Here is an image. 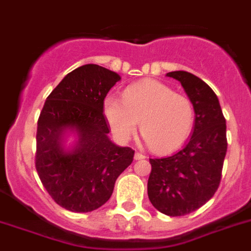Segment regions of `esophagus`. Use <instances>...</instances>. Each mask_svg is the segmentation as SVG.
I'll list each match as a JSON object with an SVG mask.
<instances>
[{
	"mask_svg": "<svg viewBox=\"0 0 251 251\" xmlns=\"http://www.w3.org/2000/svg\"><path fill=\"white\" fill-rule=\"evenodd\" d=\"M134 158H135V160H141V159H145V155H144V154H141V152L136 151L135 152Z\"/></svg>",
	"mask_w": 251,
	"mask_h": 251,
	"instance_id": "34e87169",
	"label": "esophagus"
}]
</instances>
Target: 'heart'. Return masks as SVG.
<instances>
[{
	"label": "heart",
	"instance_id": "b5f03b06",
	"mask_svg": "<svg viewBox=\"0 0 251 251\" xmlns=\"http://www.w3.org/2000/svg\"><path fill=\"white\" fill-rule=\"evenodd\" d=\"M103 115L111 131L121 141L131 138L140 123L141 134L156 152H169L182 147L195 125L191 100L154 79L128 86L123 100L107 96Z\"/></svg>",
	"mask_w": 251,
	"mask_h": 251
}]
</instances>
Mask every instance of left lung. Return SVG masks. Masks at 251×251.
<instances>
[{
	"label": "left lung",
	"instance_id": "obj_1",
	"mask_svg": "<svg viewBox=\"0 0 251 251\" xmlns=\"http://www.w3.org/2000/svg\"><path fill=\"white\" fill-rule=\"evenodd\" d=\"M167 77L179 80L195 107V127L188 143L171 156L150 159V202L158 211L174 217L193 212L215 195L227 139L226 120L211 87L184 71L169 72Z\"/></svg>",
	"mask_w": 251,
	"mask_h": 251
}]
</instances>
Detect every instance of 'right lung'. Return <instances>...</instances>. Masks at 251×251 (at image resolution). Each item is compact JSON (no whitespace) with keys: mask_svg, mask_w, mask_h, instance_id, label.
Listing matches in <instances>:
<instances>
[{"mask_svg":"<svg viewBox=\"0 0 251 251\" xmlns=\"http://www.w3.org/2000/svg\"><path fill=\"white\" fill-rule=\"evenodd\" d=\"M121 79L97 64L74 69L48 96L38 120L35 167L56 203L72 212H91L110 200L115 182L132 163L134 150L108 138L103 101ZM69 132L77 140L65 148Z\"/></svg>","mask_w":251,"mask_h":251,"instance_id":"add662e5","label":"right lung"}]
</instances>
